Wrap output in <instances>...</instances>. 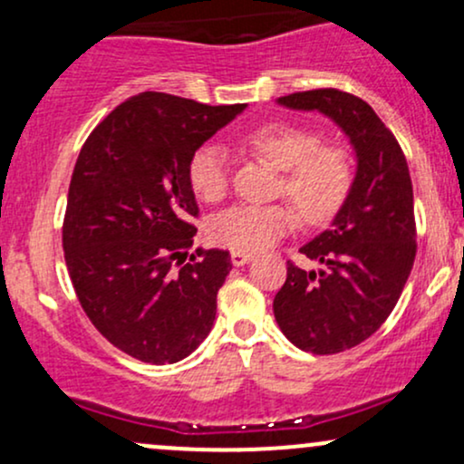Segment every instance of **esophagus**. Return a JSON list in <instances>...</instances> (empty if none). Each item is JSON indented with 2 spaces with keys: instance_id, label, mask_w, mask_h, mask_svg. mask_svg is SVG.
<instances>
[{
  "instance_id": "obj_1",
  "label": "esophagus",
  "mask_w": 464,
  "mask_h": 464,
  "mask_svg": "<svg viewBox=\"0 0 464 464\" xmlns=\"http://www.w3.org/2000/svg\"><path fill=\"white\" fill-rule=\"evenodd\" d=\"M253 262V255H248V253H237V250H233L231 253V264L233 266H246V264H250Z\"/></svg>"
}]
</instances>
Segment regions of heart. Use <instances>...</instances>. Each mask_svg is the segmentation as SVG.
I'll return each instance as SVG.
<instances>
[{"mask_svg": "<svg viewBox=\"0 0 464 464\" xmlns=\"http://www.w3.org/2000/svg\"><path fill=\"white\" fill-rule=\"evenodd\" d=\"M242 146L281 169L276 196L290 198L307 225H324L347 200L353 169L340 146L321 143L314 130L290 124H268L246 132ZM189 188L205 202H220L228 191V154L218 143H205L189 157ZM296 211L287 205H239L211 218L209 236L237 253H262L295 231Z\"/></svg>", "mask_w": 464, "mask_h": 464, "instance_id": "obj_1", "label": "heart"}]
</instances>
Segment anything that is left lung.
Here are the masks:
<instances>
[{"mask_svg": "<svg viewBox=\"0 0 464 464\" xmlns=\"http://www.w3.org/2000/svg\"><path fill=\"white\" fill-rule=\"evenodd\" d=\"M276 104L318 111L349 137L355 177L327 231L303 244L305 257L323 266L287 264L276 292V324L295 347L332 355L364 343L397 305L417 255L412 180L401 148L364 100L314 89Z\"/></svg>", "mask_w": 464, "mask_h": 464, "instance_id": "1", "label": "left lung"}]
</instances>
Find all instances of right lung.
I'll return each instance as SVG.
<instances>
[{
    "label": "right lung",
    "instance_id": "obj_1",
    "mask_svg": "<svg viewBox=\"0 0 464 464\" xmlns=\"http://www.w3.org/2000/svg\"><path fill=\"white\" fill-rule=\"evenodd\" d=\"M244 109L132 95L78 154L63 222L69 276L93 327L148 364L188 358L214 327L231 257L211 248L185 262L198 216L188 163Z\"/></svg>",
    "mask_w": 464,
    "mask_h": 464
}]
</instances>
